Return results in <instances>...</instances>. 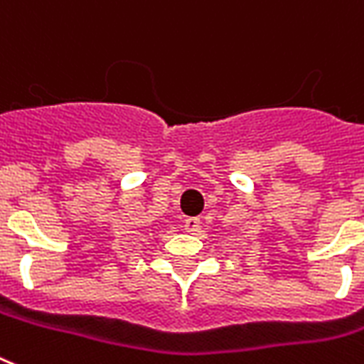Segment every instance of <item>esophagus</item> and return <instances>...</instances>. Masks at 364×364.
Returning a JSON list of instances; mask_svg holds the SVG:
<instances>
[{"mask_svg": "<svg viewBox=\"0 0 364 364\" xmlns=\"http://www.w3.org/2000/svg\"><path fill=\"white\" fill-rule=\"evenodd\" d=\"M184 228L188 232H197L200 229V220L199 218H188L184 222Z\"/></svg>", "mask_w": 364, "mask_h": 364, "instance_id": "esophagus-1", "label": "esophagus"}]
</instances>
